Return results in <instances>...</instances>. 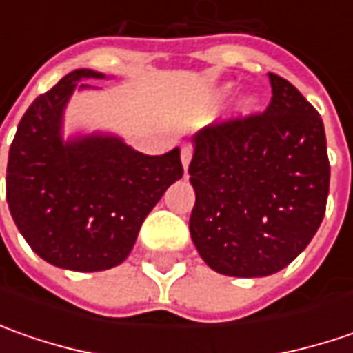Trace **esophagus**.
<instances>
[{"label": "esophagus", "mask_w": 353, "mask_h": 353, "mask_svg": "<svg viewBox=\"0 0 353 353\" xmlns=\"http://www.w3.org/2000/svg\"><path fill=\"white\" fill-rule=\"evenodd\" d=\"M190 159H192V149H190V147H183V151H181V161H183L184 172H186L188 165H190Z\"/></svg>", "instance_id": "esophagus-1"}]
</instances>
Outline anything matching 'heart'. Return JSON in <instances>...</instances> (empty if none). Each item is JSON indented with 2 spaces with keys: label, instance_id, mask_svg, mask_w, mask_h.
<instances>
[{
  "label": "heart",
  "instance_id": "1",
  "mask_svg": "<svg viewBox=\"0 0 353 353\" xmlns=\"http://www.w3.org/2000/svg\"><path fill=\"white\" fill-rule=\"evenodd\" d=\"M225 92H230V86H225V88L220 90V96H225ZM257 110V100L253 98V96H245V98H241L239 103H237V110L236 114L237 116H251L253 112Z\"/></svg>",
  "mask_w": 353,
  "mask_h": 353
}]
</instances>
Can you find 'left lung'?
I'll use <instances>...</instances> for the list:
<instances>
[{
	"label": "left lung",
	"instance_id": "8db88e82",
	"mask_svg": "<svg viewBox=\"0 0 353 353\" xmlns=\"http://www.w3.org/2000/svg\"><path fill=\"white\" fill-rule=\"evenodd\" d=\"M263 114L200 129L188 167L196 202L190 237L230 277H267L305 251L326 212L330 163L320 114L269 72Z\"/></svg>",
	"mask_w": 353,
	"mask_h": 353
}]
</instances>
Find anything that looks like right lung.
I'll return each instance as SVG.
<instances>
[{"label":"right lung","mask_w":353,"mask_h":353,"mask_svg":"<svg viewBox=\"0 0 353 353\" xmlns=\"http://www.w3.org/2000/svg\"><path fill=\"white\" fill-rule=\"evenodd\" d=\"M86 78L80 68L41 94L9 149L6 194L13 222L47 263L78 273L123 263L147 214L183 176L181 149L143 155L116 135L62 139L64 108Z\"/></svg>","instance_id":"add662e5"}]
</instances>
